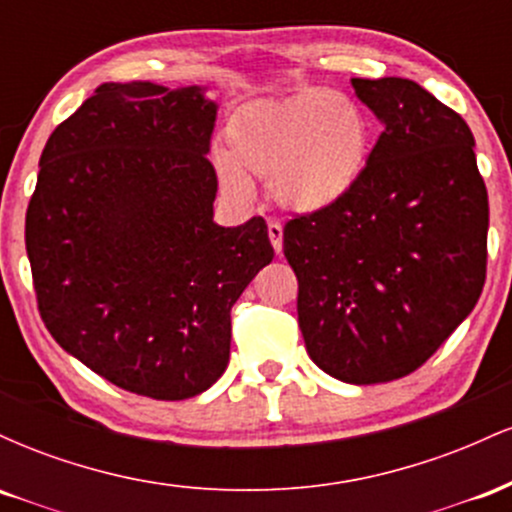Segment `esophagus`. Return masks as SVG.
<instances>
[{"label":"esophagus","mask_w":512,"mask_h":512,"mask_svg":"<svg viewBox=\"0 0 512 512\" xmlns=\"http://www.w3.org/2000/svg\"><path fill=\"white\" fill-rule=\"evenodd\" d=\"M267 233H269V240H272V245H274V252L276 255H281V248H284V226H281L279 221H269Z\"/></svg>","instance_id":"obj_1"}]
</instances>
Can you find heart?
Returning <instances> with one entry per match:
<instances>
[{
  "mask_svg": "<svg viewBox=\"0 0 512 512\" xmlns=\"http://www.w3.org/2000/svg\"><path fill=\"white\" fill-rule=\"evenodd\" d=\"M370 154V125L349 96L308 91L291 101L255 103L228 122L219 178L231 192L245 178L269 180L272 195L291 211L337 204L361 178Z\"/></svg>",
  "mask_w": 512,
  "mask_h": 512,
  "instance_id": "heart-1",
  "label": "heart"
}]
</instances>
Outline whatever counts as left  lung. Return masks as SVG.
<instances>
[{"instance_id":"obj_1","label":"left lung","mask_w":512,"mask_h":512,"mask_svg":"<svg viewBox=\"0 0 512 512\" xmlns=\"http://www.w3.org/2000/svg\"><path fill=\"white\" fill-rule=\"evenodd\" d=\"M383 122L361 178L284 226L305 349L332 378L414 373L474 310L486 281L489 195L472 129L416 81L351 79Z\"/></svg>"}]
</instances>
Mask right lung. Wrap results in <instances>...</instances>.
<instances>
[{
  "label": "right lung",
  "mask_w": 512,
  "mask_h": 512,
  "mask_svg": "<svg viewBox=\"0 0 512 512\" xmlns=\"http://www.w3.org/2000/svg\"><path fill=\"white\" fill-rule=\"evenodd\" d=\"M216 103L202 88L103 84L57 125L26 211L48 332L122 390H209L231 356V308L272 262L267 223H214L207 158Z\"/></svg>",
  "instance_id": "obj_1"
}]
</instances>
